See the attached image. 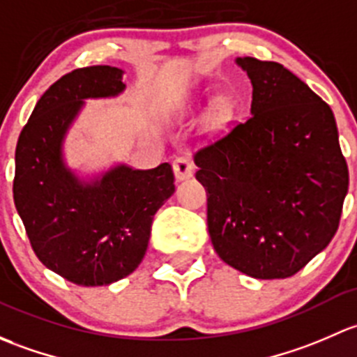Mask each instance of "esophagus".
Returning a JSON list of instances; mask_svg holds the SVG:
<instances>
[{
    "instance_id": "1",
    "label": "esophagus",
    "mask_w": 357,
    "mask_h": 357,
    "mask_svg": "<svg viewBox=\"0 0 357 357\" xmlns=\"http://www.w3.org/2000/svg\"><path fill=\"white\" fill-rule=\"evenodd\" d=\"M174 174L177 180H185L190 178L194 174V163L187 158H177L174 161Z\"/></svg>"
}]
</instances>
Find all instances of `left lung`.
<instances>
[{"label":"left lung","instance_id":"8db88e82","mask_svg":"<svg viewBox=\"0 0 357 357\" xmlns=\"http://www.w3.org/2000/svg\"><path fill=\"white\" fill-rule=\"evenodd\" d=\"M251 116L194 154L216 255L252 278H287L339 229L349 172L330 106L284 65L235 58Z\"/></svg>","mask_w":357,"mask_h":357}]
</instances>
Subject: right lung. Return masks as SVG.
<instances>
[{"instance_id": "add662e5", "label": "right lung", "mask_w": 357, "mask_h": 357, "mask_svg": "<svg viewBox=\"0 0 357 357\" xmlns=\"http://www.w3.org/2000/svg\"><path fill=\"white\" fill-rule=\"evenodd\" d=\"M123 70L77 68L36 105L15 151V208L39 261L82 287L109 285L141 264L161 204L175 192L168 163L135 170L119 163L79 177L65 163L63 142L86 99L125 91Z\"/></svg>"}]
</instances>
